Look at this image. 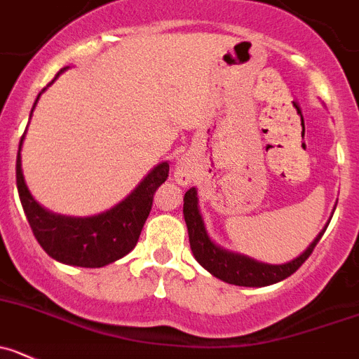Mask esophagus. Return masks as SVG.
I'll return each instance as SVG.
<instances>
[{"label": "esophagus", "mask_w": 359, "mask_h": 359, "mask_svg": "<svg viewBox=\"0 0 359 359\" xmlns=\"http://www.w3.org/2000/svg\"><path fill=\"white\" fill-rule=\"evenodd\" d=\"M175 179L182 186H187L193 180V166L187 161H179L175 168Z\"/></svg>", "instance_id": "1"}]
</instances>
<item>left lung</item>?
<instances>
[{
    "instance_id": "8db88e82",
    "label": "left lung",
    "mask_w": 359,
    "mask_h": 359,
    "mask_svg": "<svg viewBox=\"0 0 359 359\" xmlns=\"http://www.w3.org/2000/svg\"><path fill=\"white\" fill-rule=\"evenodd\" d=\"M184 219L187 225V233H189V246L195 259L219 280L232 283L239 287H266L278 283V281L285 280L290 274L296 273L304 260L311 255L313 248L320 241L326 229L316 237V241L308 246L303 255L294 259L289 264H281V266H269V264L255 262V260L248 259V257L230 253V251L221 250L219 246L212 243L207 236L205 225L200 216L198 210V196L196 189L191 187L184 195Z\"/></svg>"
}]
</instances>
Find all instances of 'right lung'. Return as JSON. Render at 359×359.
<instances>
[{"label": "right lung", "mask_w": 359, "mask_h": 359, "mask_svg": "<svg viewBox=\"0 0 359 359\" xmlns=\"http://www.w3.org/2000/svg\"><path fill=\"white\" fill-rule=\"evenodd\" d=\"M67 67H63L56 74V78ZM22 140H25V134L19 143L18 163H15L19 198L33 230V236L43 248V251L60 262L79 267H102L126 257L138 243L140 233L152 209L154 193L168 179L170 164H157L123 202H120L108 212L93 217H65L42 209L29 195L21 170Z\"/></svg>", "instance_id": "1"}]
</instances>
